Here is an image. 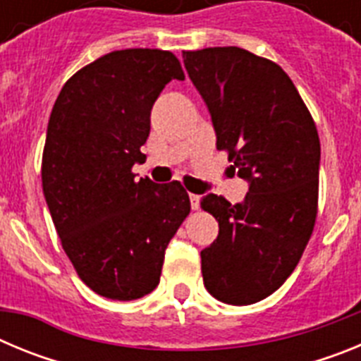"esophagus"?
Instances as JSON below:
<instances>
[{
    "instance_id": "34e87169",
    "label": "esophagus",
    "mask_w": 361,
    "mask_h": 361,
    "mask_svg": "<svg viewBox=\"0 0 361 361\" xmlns=\"http://www.w3.org/2000/svg\"><path fill=\"white\" fill-rule=\"evenodd\" d=\"M190 204H191V209H199L200 197L195 195V193H190Z\"/></svg>"
}]
</instances>
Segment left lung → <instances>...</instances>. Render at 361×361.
Masks as SVG:
<instances>
[{"instance_id": "left-lung-1", "label": "left lung", "mask_w": 361, "mask_h": 361, "mask_svg": "<svg viewBox=\"0 0 361 361\" xmlns=\"http://www.w3.org/2000/svg\"><path fill=\"white\" fill-rule=\"evenodd\" d=\"M184 66L233 173L250 183L244 202L209 195L200 208L219 222L202 258L209 295L231 305L267 298L295 271L318 213L320 139L289 75L238 47L183 52Z\"/></svg>"}]
</instances>
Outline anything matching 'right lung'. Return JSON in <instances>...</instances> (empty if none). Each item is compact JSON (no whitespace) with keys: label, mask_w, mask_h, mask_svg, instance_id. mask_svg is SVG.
<instances>
[{"label":"right lung","mask_w":361,"mask_h":361,"mask_svg":"<svg viewBox=\"0 0 361 361\" xmlns=\"http://www.w3.org/2000/svg\"><path fill=\"white\" fill-rule=\"evenodd\" d=\"M171 79L184 72L168 50H116L73 73L50 114L44 199L73 269L104 298L126 302L157 288L166 247L190 215L178 180H135L132 171Z\"/></svg>","instance_id":"obj_1"}]
</instances>
